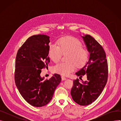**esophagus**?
I'll list each match as a JSON object with an SVG mask.
<instances>
[{"label": "esophagus", "mask_w": 121, "mask_h": 121, "mask_svg": "<svg viewBox=\"0 0 121 121\" xmlns=\"http://www.w3.org/2000/svg\"><path fill=\"white\" fill-rule=\"evenodd\" d=\"M61 78H62V80H65L66 79H67V78L65 77H64V76H62Z\"/></svg>", "instance_id": "esophagus-1"}]
</instances>
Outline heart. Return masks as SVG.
Here are the masks:
<instances>
[{
    "instance_id": "heart-1",
    "label": "heart",
    "mask_w": 121,
    "mask_h": 121,
    "mask_svg": "<svg viewBox=\"0 0 121 121\" xmlns=\"http://www.w3.org/2000/svg\"><path fill=\"white\" fill-rule=\"evenodd\" d=\"M57 46L50 44L48 49V56L53 62H58L63 54L68 53L66 62L60 63L53 67L55 73L63 75H68L73 72L78 67L83 66L87 61L88 52L82 47L81 42L73 37L61 38L57 43Z\"/></svg>"
}]
</instances>
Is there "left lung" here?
I'll return each mask as SVG.
<instances>
[{"label": "left lung", "mask_w": 121, "mask_h": 121, "mask_svg": "<svg viewBox=\"0 0 121 121\" xmlns=\"http://www.w3.org/2000/svg\"><path fill=\"white\" fill-rule=\"evenodd\" d=\"M81 37L90 53L89 58L75 74L80 77L86 74L87 80H74L71 94L76 103L84 106L93 103L103 91L107 81L108 65L102 46L89 35Z\"/></svg>", "instance_id": "left-lung-1"}]
</instances>
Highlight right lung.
I'll return each instance as SVG.
<instances>
[{"instance_id": "add662e5", "label": "right lung", "mask_w": 121, "mask_h": 121, "mask_svg": "<svg viewBox=\"0 0 121 121\" xmlns=\"http://www.w3.org/2000/svg\"><path fill=\"white\" fill-rule=\"evenodd\" d=\"M49 37L43 34L31 36L18 49L16 59L15 81L23 99L35 107L47 104L52 99L61 78L55 73L48 80L40 75L47 67Z\"/></svg>"}]
</instances>
